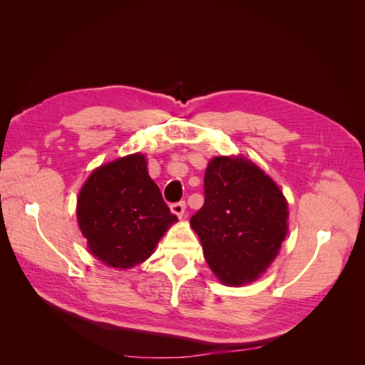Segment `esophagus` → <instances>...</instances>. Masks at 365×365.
<instances>
[{"mask_svg": "<svg viewBox=\"0 0 365 365\" xmlns=\"http://www.w3.org/2000/svg\"><path fill=\"white\" fill-rule=\"evenodd\" d=\"M170 210H172V213H175L178 217H182V215H184V212H185V202H184V201L173 202V204L170 205Z\"/></svg>", "mask_w": 365, "mask_h": 365, "instance_id": "1", "label": "esophagus"}]
</instances>
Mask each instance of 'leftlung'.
I'll use <instances>...</instances> for the list:
<instances>
[{"label":"left lung","mask_w":365,"mask_h":365,"mask_svg":"<svg viewBox=\"0 0 365 365\" xmlns=\"http://www.w3.org/2000/svg\"><path fill=\"white\" fill-rule=\"evenodd\" d=\"M204 205L190 225L219 280H256L288 235V204L275 182L245 158L216 157L204 176Z\"/></svg>","instance_id":"left-lung-1"}]
</instances>
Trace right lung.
<instances>
[{"label": "right lung", "instance_id": "right-lung-1", "mask_svg": "<svg viewBox=\"0 0 365 365\" xmlns=\"http://www.w3.org/2000/svg\"><path fill=\"white\" fill-rule=\"evenodd\" d=\"M176 220L140 153L96 169L77 200V222L88 248L113 268L145 262Z\"/></svg>", "mask_w": 365, "mask_h": 365}]
</instances>
